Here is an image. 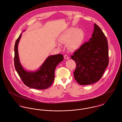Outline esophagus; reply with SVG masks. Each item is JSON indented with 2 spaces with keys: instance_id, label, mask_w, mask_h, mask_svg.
I'll use <instances>...</instances> for the list:
<instances>
[{
  "instance_id": "1",
  "label": "esophagus",
  "mask_w": 122,
  "mask_h": 122,
  "mask_svg": "<svg viewBox=\"0 0 122 122\" xmlns=\"http://www.w3.org/2000/svg\"><path fill=\"white\" fill-rule=\"evenodd\" d=\"M64 58H65V59H66V60H68V59H69L70 57H69V56H68L67 55H64Z\"/></svg>"
}]
</instances>
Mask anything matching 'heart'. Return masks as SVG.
<instances>
[{"instance_id":"obj_1","label":"heart","mask_w":122,"mask_h":122,"mask_svg":"<svg viewBox=\"0 0 122 122\" xmlns=\"http://www.w3.org/2000/svg\"><path fill=\"white\" fill-rule=\"evenodd\" d=\"M84 31L82 29L72 28L60 35L58 41L60 43H68V48L71 51H75L81 46L84 39Z\"/></svg>"}]
</instances>
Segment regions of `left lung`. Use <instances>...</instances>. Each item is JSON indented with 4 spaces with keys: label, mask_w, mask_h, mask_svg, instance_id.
<instances>
[{
    "label": "left lung",
    "mask_w": 122,
    "mask_h": 122,
    "mask_svg": "<svg viewBox=\"0 0 122 122\" xmlns=\"http://www.w3.org/2000/svg\"><path fill=\"white\" fill-rule=\"evenodd\" d=\"M76 63L74 78L81 85L98 82L108 65V44L101 28L94 24L92 37L71 56Z\"/></svg>",
    "instance_id": "8db88e82"
}]
</instances>
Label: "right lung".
I'll return each mask as SVG.
<instances>
[{"mask_svg": "<svg viewBox=\"0 0 122 122\" xmlns=\"http://www.w3.org/2000/svg\"><path fill=\"white\" fill-rule=\"evenodd\" d=\"M21 34L16 40L15 46V70L24 84L28 87L39 90L47 89L52 85L54 81L55 68L59 63L63 61V55L58 54L49 56L38 70H27L22 66L19 57L18 46Z\"/></svg>", "mask_w": 122, "mask_h": 122, "instance_id": "add662e5", "label": "right lung"}]
</instances>
